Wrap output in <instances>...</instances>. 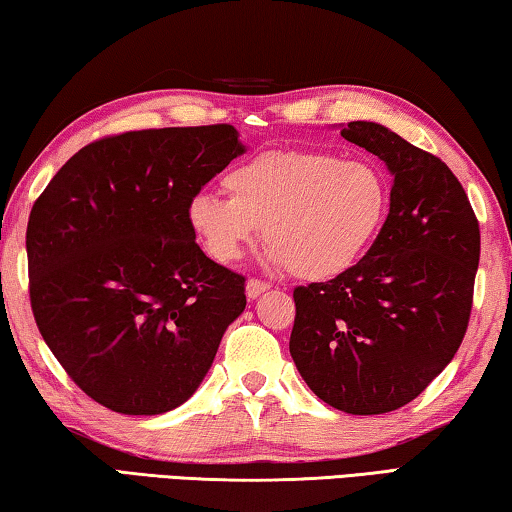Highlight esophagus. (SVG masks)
<instances>
[{"instance_id":"34e87169","label":"esophagus","mask_w":512,"mask_h":512,"mask_svg":"<svg viewBox=\"0 0 512 512\" xmlns=\"http://www.w3.org/2000/svg\"><path fill=\"white\" fill-rule=\"evenodd\" d=\"M267 290H270V283H265V281H261V279H249V281H247V297H249V299L261 297L263 292H267Z\"/></svg>"}]
</instances>
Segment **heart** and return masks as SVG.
<instances>
[{
	"mask_svg": "<svg viewBox=\"0 0 512 512\" xmlns=\"http://www.w3.org/2000/svg\"><path fill=\"white\" fill-rule=\"evenodd\" d=\"M222 186L229 199L201 192L188 204V224L208 256L238 261L263 226L270 261L308 281L349 272L390 208L379 167L317 149L261 154L226 172Z\"/></svg>",
	"mask_w": 512,
	"mask_h": 512,
	"instance_id": "b5f03b06",
	"label": "heart"
}]
</instances>
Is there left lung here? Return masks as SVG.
I'll return each instance as SVG.
<instances>
[{
	"instance_id": "obj_1",
	"label": "left lung",
	"mask_w": 512,
	"mask_h": 512,
	"mask_svg": "<svg viewBox=\"0 0 512 512\" xmlns=\"http://www.w3.org/2000/svg\"><path fill=\"white\" fill-rule=\"evenodd\" d=\"M340 133L388 165L390 213L349 272L292 292L290 354L326 404L381 415L422 395L463 342L481 231L438 156L374 122Z\"/></svg>"
}]
</instances>
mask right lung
<instances>
[{
    "label": "right lung",
    "mask_w": 512,
    "mask_h": 512,
    "mask_svg": "<svg viewBox=\"0 0 512 512\" xmlns=\"http://www.w3.org/2000/svg\"><path fill=\"white\" fill-rule=\"evenodd\" d=\"M245 152L231 124L106 136L31 208L29 299L67 376L122 415L181 406L245 311V276L195 242L188 204Z\"/></svg>",
    "instance_id": "1"
}]
</instances>
